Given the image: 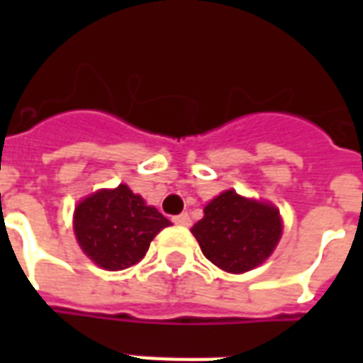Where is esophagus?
<instances>
[{"label":"esophagus","mask_w":363,"mask_h":363,"mask_svg":"<svg viewBox=\"0 0 363 363\" xmlns=\"http://www.w3.org/2000/svg\"><path fill=\"white\" fill-rule=\"evenodd\" d=\"M173 222H175V224H179V226H190V224H192V220H190L188 213H182V215L173 216Z\"/></svg>","instance_id":"obj_1"}]
</instances>
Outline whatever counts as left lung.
I'll return each mask as SVG.
<instances>
[{
  "label": "left lung",
  "instance_id": "8db88e82",
  "mask_svg": "<svg viewBox=\"0 0 363 363\" xmlns=\"http://www.w3.org/2000/svg\"><path fill=\"white\" fill-rule=\"evenodd\" d=\"M205 258L228 273H245L264 264L282 235L279 209L226 190L205 205L192 228Z\"/></svg>",
  "mask_w": 363,
  "mask_h": 363
}]
</instances>
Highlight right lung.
Instances as JSON below:
<instances>
[{"mask_svg":"<svg viewBox=\"0 0 363 363\" xmlns=\"http://www.w3.org/2000/svg\"><path fill=\"white\" fill-rule=\"evenodd\" d=\"M171 222L125 186L98 190L75 207L73 230L82 252L107 271L141 262L150 241Z\"/></svg>","mask_w":363,"mask_h":363,"instance_id":"right-lung-1","label":"right lung"}]
</instances>
